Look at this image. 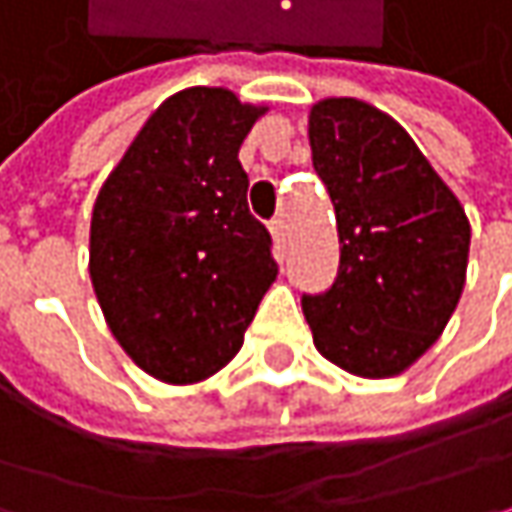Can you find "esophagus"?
Instances as JSON below:
<instances>
[{
  "instance_id": "34e87169",
  "label": "esophagus",
  "mask_w": 512,
  "mask_h": 512,
  "mask_svg": "<svg viewBox=\"0 0 512 512\" xmlns=\"http://www.w3.org/2000/svg\"><path fill=\"white\" fill-rule=\"evenodd\" d=\"M269 231H272V237H275V243L281 246L286 240V223H284V217H275L272 223H269Z\"/></svg>"
}]
</instances>
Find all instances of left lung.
Returning <instances> with one entry per match:
<instances>
[{
	"mask_svg": "<svg viewBox=\"0 0 512 512\" xmlns=\"http://www.w3.org/2000/svg\"><path fill=\"white\" fill-rule=\"evenodd\" d=\"M310 147L342 249L333 286L301 298L313 342L347 374H403L458 307L469 220L414 138L376 106L318 101Z\"/></svg>",
	"mask_w": 512,
	"mask_h": 512,
	"instance_id": "1",
	"label": "left lung"
}]
</instances>
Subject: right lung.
Masks as SVG:
<instances>
[{"label": "right lung", "mask_w": 512, "mask_h": 512, "mask_svg": "<svg viewBox=\"0 0 512 512\" xmlns=\"http://www.w3.org/2000/svg\"><path fill=\"white\" fill-rule=\"evenodd\" d=\"M263 112L223 86L170 95L95 199L89 275L106 324L141 371L170 385L226 368L278 278L237 159Z\"/></svg>", "instance_id": "add662e5"}]
</instances>
